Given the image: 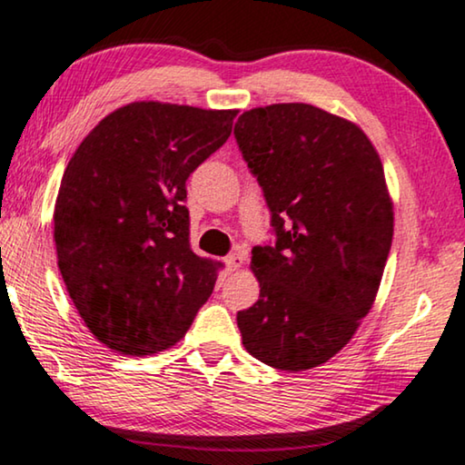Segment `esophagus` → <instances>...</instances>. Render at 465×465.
I'll list each match as a JSON object with an SVG mask.
<instances>
[{
  "label": "esophagus",
  "mask_w": 465,
  "mask_h": 465,
  "mask_svg": "<svg viewBox=\"0 0 465 465\" xmlns=\"http://www.w3.org/2000/svg\"><path fill=\"white\" fill-rule=\"evenodd\" d=\"M225 267H227V272H238V269L242 267V256L240 254L225 256Z\"/></svg>",
  "instance_id": "obj_1"
}]
</instances>
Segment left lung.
<instances>
[{
    "label": "left lung",
    "instance_id": "left-lung-1",
    "mask_svg": "<svg viewBox=\"0 0 465 465\" xmlns=\"http://www.w3.org/2000/svg\"><path fill=\"white\" fill-rule=\"evenodd\" d=\"M275 242L252 248L261 294L238 311L246 351L275 370L334 357L370 313L392 244L384 169L355 123L311 104L252 108L235 123Z\"/></svg>",
    "mask_w": 465,
    "mask_h": 465
}]
</instances>
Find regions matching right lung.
Here are the masks:
<instances>
[{
    "label": "right lung",
    "instance_id": "right-lung-1",
    "mask_svg": "<svg viewBox=\"0 0 465 465\" xmlns=\"http://www.w3.org/2000/svg\"><path fill=\"white\" fill-rule=\"evenodd\" d=\"M238 110L127 104L95 124L62 177L58 267L108 349L152 355L182 341L217 265L190 246L185 182L232 135Z\"/></svg>",
    "mask_w": 465,
    "mask_h": 465
}]
</instances>
